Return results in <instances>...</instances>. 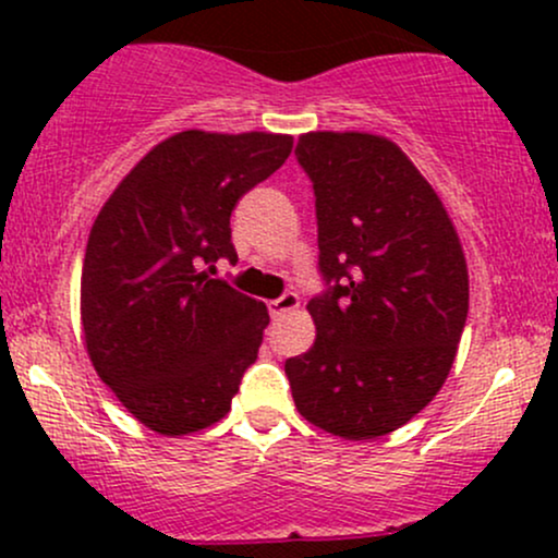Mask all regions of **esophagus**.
<instances>
[{
	"mask_svg": "<svg viewBox=\"0 0 558 558\" xmlns=\"http://www.w3.org/2000/svg\"><path fill=\"white\" fill-rule=\"evenodd\" d=\"M293 310H299V296H296V293H283V296H280V299L270 301V315L272 317H283V315H288V312H293Z\"/></svg>",
	"mask_w": 558,
	"mask_h": 558,
	"instance_id": "obj_1",
	"label": "esophagus"
}]
</instances>
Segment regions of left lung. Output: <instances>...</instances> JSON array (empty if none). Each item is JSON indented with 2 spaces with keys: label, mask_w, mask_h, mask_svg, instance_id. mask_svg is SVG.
Masks as SVG:
<instances>
[{
  "label": "left lung",
  "mask_w": 558,
  "mask_h": 558,
  "mask_svg": "<svg viewBox=\"0 0 558 558\" xmlns=\"http://www.w3.org/2000/svg\"><path fill=\"white\" fill-rule=\"evenodd\" d=\"M315 185L319 272L306 304L317 338L286 362L299 414L345 440L407 425L444 388L470 275L457 228L414 162L386 136L312 131L296 144Z\"/></svg>",
  "instance_id": "obj_1"
}]
</instances>
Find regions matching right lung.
<instances>
[{"mask_svg":"<svg viewBox=\"0 0 558 558\" xmlns=\"http://www.w3.org/2000/svg\"><path fill=\"white\" fill-rule=\"evenodd\" d=\"M293 149L283 133L181 131L136 162L88 233L81 323L96 375L141 425L189 435L230 412L270 315L213 280L230 213Z\"/></svg>","mask_w":558,"mask_h":558,"instance_id":"obj_1","label":"right lung"}]
</instances>
